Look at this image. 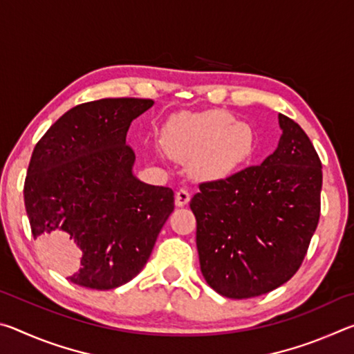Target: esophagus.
<instances>
[{
  "mask_svg": "<svg viewBox=\"0 0 354 354\" xmlns=\"http://www.w3.org/2000/svg\"><path fill=\"white\" fill-rule=\"evenodd\" d=\"M189 201H190L189 190H187V189H179V190L176 192V195H175L176 206H178V207H183V206L187 205Z\"/></svg>",
  "mask_w": 354,
  "mask_h": 354,
  "instance_id": "esophagus-1",
  "label": "esophagus"
}]
</instances>
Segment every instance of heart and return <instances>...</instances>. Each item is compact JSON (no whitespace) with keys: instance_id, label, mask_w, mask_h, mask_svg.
<instances>
[{"instance_id":"heart-1","label":"heart","mask_w":354,"mask_h":354,"mask_svg":"<svg viewBox=\"0 0 354 354\" xmlns=\"http://www.w3.org/2000/svg\"><path fill=\"white\" fill-rule=\"evenodd\" d=\"M165 147L195 176L221 179L241 169L254 151V133L225 111L181 113L165 129Z\"/></svg>"}]
</instances>
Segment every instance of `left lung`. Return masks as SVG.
<instances>
[{"label":"left lung","instance_id":"left-lung-1","mask_svg":"<svg viewBox=\"0 0 354 354\" xmlns=\"http://www.w3.org/2000/svg\"><path fill=\"white\" fill-rule=\"evenodd\" d=\"M274 151L261 165L200 184L190 200L206 283L220 295H262L301 266L320 217L322 162L306 133L279 113Z\"/></svg>","mask_w":354,"mask_h":354}]
</instances>
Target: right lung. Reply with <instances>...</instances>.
<instances>
[{
	"instance_id": "obj_1",
	"label": "right lung",
	"mask_w": 354,
	"mask_h": 354,
	"mask_svg": "<svg viewBox=\"0 0 354 354\" xmlns=\"http://www.w3.org/2000/svg\"><path fill=\"white\" fill-rule=\"evenodd\" d=\"M153 100L73 107L34 148L25 206L46 259L77 286L111 290L145 267L175 209L173 190L140 181L128 129Z\"/></svg>"
}]
</instances>
